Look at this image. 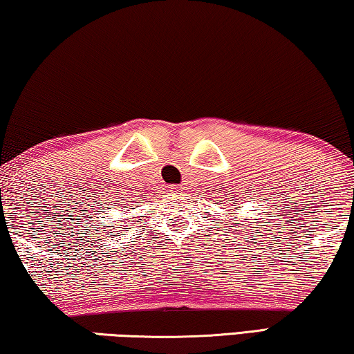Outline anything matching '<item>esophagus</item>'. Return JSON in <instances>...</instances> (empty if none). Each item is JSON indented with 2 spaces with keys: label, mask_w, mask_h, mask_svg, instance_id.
<instances>
[{
  "label": "esophagus",
  "mask_w": 354,
  "mask_h": 354,
  "mask_svg": "<svg viewBox=\"0 0 354 354\" xmlns=\"http://www.w3.org/2000/svg\"><path fill=\"white\" fill-rule=\"evenodd\" d=\"M171 192H172V193L182 192V185H171Z\"/></svg>",
  "instance_id": "obj_1"
}]
</instances>
